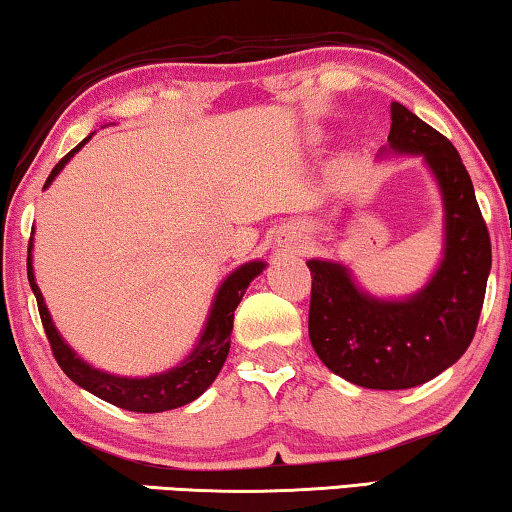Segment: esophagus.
Segmentation results:
<instances>
[{
	"instance_id": "1",
	"label": "esophagus",
	"mask_w": 512,
	"mask_h": 512,
	"mask_svg": "<svg viewBox=\"0 0 512 512\" xmlns=\"http://www.w3.org/2000/svg\"><path fill=\"white\" fill-rule=\"evenodd\" d=\"M302 240H300V235H298V231H286V233H281L279 235V247H298Z\"/></svg>"
}]
</instances>
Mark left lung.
Instances as JSON below:
<instances>
[{
	"label": "left lung",
	"instance_id": "8db88e82",
	"mask_svg": "<svg viewBox=\"0 0 512 512\" xmlns=\"http://www.w3.org/2000/svg\"><path fill=\"white\" fill-rule=\"evenodd\" d=\"M388 150L420 154L439 182L446 242L425 288L404 300H379L355 286L344 265L309 261V339L323 365L372 390L416 388L469 348L483 309L492 242L471 177L453 143L390 103Z\"/></svg>",
	"mask_w": 512,
	"mask_h": 512
}]
</instances>
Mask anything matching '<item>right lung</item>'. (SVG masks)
I'll list each match as a JSON object with an SVG mask.
<instances>
[{
    "label": "right lung",
    "instance_id": "1",
    "mask_svg": "<svg viewBox=\"0 0 512 512\" xmlns=\"http://www.w3.org/2000/svg\"><path fill=\"white\" fill-rule=\"evenodd\" d=\"M90 138L92 136H87L83 143H78L53 170H50L43 189L50 187V182L59 175V170L69 164L73 154H76ZM263 268H265L263 261H251V263L240 265L238 270L228 274L224 284L219 286L217 295H214L203 335L198 339L194 351L189 353L187 360L180 362V365L173 369H168V372L145 376V379H127V376H115L87 365V362L83 358H78V355L69 348V344L59 337L53 318L48 314V307L46 302H43V295L34 279L32 242H29V254H27V279L36 295V305H39L43 330H46V337L50 342V348H53L57 365L62 367V372L69 376L73 383H78L80 388H85L87 392H92V395L101 397L103 402H110L120 406V409L136 411V413H161V411L177 409V406L194 402L196 397H201L203 392L210 388L212 381L217 379V374L221 372V367H224L228 348H231L235 309H238L247 286L254 281V277H258V274L263 272Z\"/></svg>",
    "mask_w": 512,
    "mask_h": 512
}]
</instances>
